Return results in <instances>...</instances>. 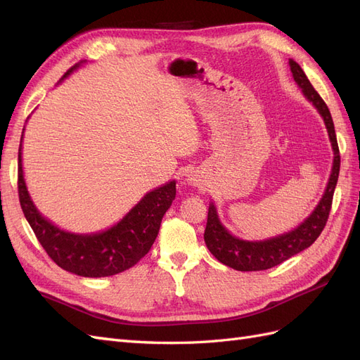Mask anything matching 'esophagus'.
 Instances as JSON below:
<instances>
[{
	"label": "esophagus",
	"instance_id": "esophagus-1",
	"mask_svg": "<svg viewBox=\"0 0 360 360\" xmlns=\"http://www.w3.org/2000/svg\"><path fill=\"white\" fill-rule=\"evenodd\" d=\"M198 181H200V180H198L197 177H191V179H189V183H191V184H195V186H197Z\"/></svg>",
	"mask_w": 360,
	"mask_h": 360
}]
</instances>
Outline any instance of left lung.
Listing matches in <instances>:
<instances>
[{"label":"left lung","mask_w":360,"mask_h":360,"mask_svg":"<svg viewBox=\"0 0 360 360\" xmlns=\"http://www.w3.org/2000/svg\"><path fill=\"white\" fill-rule=\"evenodd\" d=\"M290 69L292 72L294 81L302 89L303 94L307 99L312 102V105L317 108L321 114L326 127H328L330 143L333 147V167L332 174L328 183V188L323 195L317 209L312 212V214L304 221L300 226H297L294 231L287 234H282L279 237L270 238L264 242H246L240 240L234 236L228 233L222 224L217 219V213L214 205L210 204L209 214H207V225L204 231V240L210 252L221 261L222 264L231 267L234 270L240 271H259L275 267L285 259L291 258L302 252L303 249L309 248L319 236L321 234L326 222L329 219V213L332 209L333 201V192L336 188L338 176H340V165H341V156H340V147H338V141L335 135V126L330 115L328 105L320 97V94L315 91L312 84L307 78V75L302 70V68L296 61L290 60Z\"/></svg>","instance_id":"8db88e82"}]
</instances>
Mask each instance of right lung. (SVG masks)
I'll return each instance as SVG.
<instances>
[{
  "instance_id": "1",
  "label": "right lung",
  "mask_w": 360,
  "mask_h": 360,
  "mask_svg": "<svg viewBox=\"0 0 360 360\" xmlns=\"http://www.w3.org/2000/svg\"><path fill=\"white\" fill-rule=\"evenodd\" d=\"M76 68V66H75ZM69 69L63 78L75 69ZM19 202L41 248L61 269L85 278H103L134 267L153 246L163 214L176 198V181L148 192L122 221L99 234H72L43 217L32 204L18 155Z\"/></svg>"
}]
</instances>
